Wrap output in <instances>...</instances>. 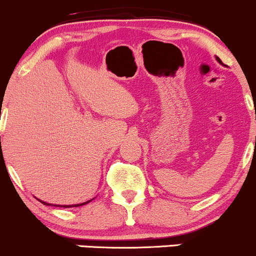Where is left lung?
Returning <instances> with one entry per match:
<instances>
[{"mask_svg":"<svg viewBox=\"0 0 256 256\" xmlns=\"http://www.w3.org/2000/svg\"><path fill=\"white\" fill-rule=\"evenodd\" d=\"M216 60H218L220 64H222V62H221V60H220V58H218V57H216Z\"/></svg>","mask_w":256,"mask_h":256,"instance_id":"obj_1","label":"left lung"}]
</instances>
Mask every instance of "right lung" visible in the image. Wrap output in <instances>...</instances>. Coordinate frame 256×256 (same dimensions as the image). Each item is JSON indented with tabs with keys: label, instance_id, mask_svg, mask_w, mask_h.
Masks as SVG:
<instances>
[{
	"label": "right lung",
	"instance_id": "1",
	"mask_svg": "<svg viewBox=\"0 0 256 256\" xmlns=\"http://www.w3.org/2000/svg\"><path fill=\"white\" fill-rule=\"evenodd\" d=\"M38 200L41 202L42 204H44V206H53V204H50V203H46V202H44V200H41V199H38ZM92 199H90V200H87V202H84V203H80V204H72V206H57V204H54V206H60V208H72V206H85V204H87V203H90V202H91Z\"/></svg>",
	"mask_w": 256,
	"mask_h": 256
}]
</instances>
